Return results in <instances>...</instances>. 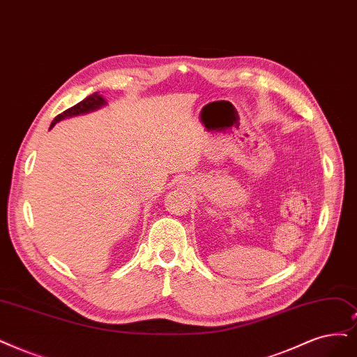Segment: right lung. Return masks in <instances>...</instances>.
Instances as JSON below:
<instances>
[{
  "label": "right lung",
  "mask_w": 357,
  "mask_h": 357,
  "mask_svg": "<svg viewBox=\"0 0 357 357\" xmlns=\"http://www.w3.org/2000/svg\"><path fill=\"white\" fill-rule=\"evenodd\" d=\"M102 104H105L104 98H102L101 96H98V92H94V94L86 97V98L82 100L81 102L75 104L73 107H70V109H68V110H64L63 113L57 114V116L54 117V121L51 122V128L54 126L57 122H60L61 119H64V117H70V116H76V114L88 113V112H91V110H96V109L101 107Z\"/></svg>",
  "instance_id": "1"
}]
</instances>
